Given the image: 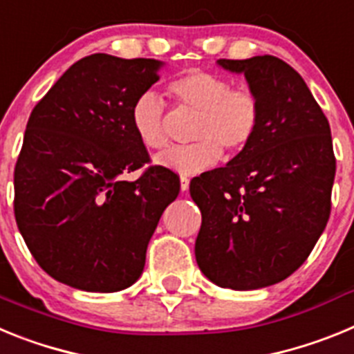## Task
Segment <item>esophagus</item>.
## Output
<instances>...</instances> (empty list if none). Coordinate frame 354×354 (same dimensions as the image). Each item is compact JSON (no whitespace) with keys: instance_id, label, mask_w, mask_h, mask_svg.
Returning a JSON list of instances; mask_svg holds the SVG:
<instances>
[{"instance_id":"1","label":"esophagus","mask_w":354,"mask_h":354,"mask_svg":"<svg viewBox=\"0 0 354 354\" xmlns=\"http://www.w3.org/2000/svg\"><path fill=\"white\" fill-rule=\"evenodd\" d=\"M187 187H189V179L187 177H180V189L187 192Z\"/></svg>"}]
</instances>
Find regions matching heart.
<instances>
[{
  "label": "heart",
  "instance_id": "1",
  "mask_svg": "<svg viewBox=\"0 0 354 354\" xmlns=\"http://www.w3.org/2000/svg\"><path fill=\"white\" fill-rule=\"evenodd\" d=\"M168 93L180 109L196 113L192 133L196 143L159 154V167L183 177L198 175L220 161L223 149L236 154L257 136L262 106L248 86H232L230 80L207 71H187L168 83ZM131 126L147 149L167 147L165 104L154 92L147 90L134 99Z\"/></svg>",
  "mask_w": 354,
  "mask_h": 354
}]
</instances>
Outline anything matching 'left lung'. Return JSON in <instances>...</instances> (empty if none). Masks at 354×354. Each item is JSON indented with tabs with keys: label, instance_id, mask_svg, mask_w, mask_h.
<instances>
[{
	"label": "left lung",
	"instance_id": "left-lung-1",
	"mask_svg": "<svg viewBox=\"0 0 354 354\" xmlns=\"http://www.w3.org/2000/svg\"><path fill=\"white\" fill-rule=\"evenodd\" d=\"M218 65L245 74L262 117L246 149L189 184L202 212L195 257L216 286L262 289L298 270L326 227L335 179L331 131L303 77L277 56Z\"/></svg>",
	"mask_w": 354,
	"mask_h": 354
}]
</instances>
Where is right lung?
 Listing matches in <instances>:
<instances>
[{
	"instance_id": "add662e5",
	"label": "right lung",
	"mask_w": 354,
	"mask_h": 354,
	"mask_svg": "<svg viewBox=\"0 0 354 354\" xmlns=\"http://www.w3.org/2000/svg\"><path fill=\"white\" fill-rule=\"evenodd\" d=\"M162 62L95 53L68 67L37 102L14 171L19 232L49 277L88 292L140 278L162 211L180 192L150 161L131 106L159 80Z\"/></svg>"
}]
</instances>
